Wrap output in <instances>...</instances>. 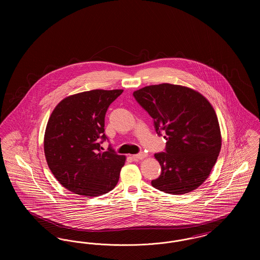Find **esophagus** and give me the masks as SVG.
<instances>
[{"instance_id": "1", "label": "esophagus", "mask_w": 260, "mask_h": 260, "mask_svg": "<svg viewBox=\"0 0 260 260\" xmlns=\"http://www.w3.org/2000/svg\"><path fill=\"white\" fill-rule=\"evenodd\" d=\"M146 157H147V154L144 153V152H141V153H139V154H136V155L133 156V158L136 159V160H143V159H145Z\"/></svg>"}]
</instances>
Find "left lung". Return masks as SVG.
I'll list each match as a JSON object with an SVG mask.
<instances>
[{
    "instance_id": "left-lung-1",
    "label": "left lung",
    "mask_w": 260,
    "mask_h": 260,
    "mask_svg": "<svg viewBox=\"0 0 260 260\" xmlns=\"http://www.w3.org/2000/svg\"><path fill=\"white\" fill-rule=\"evenodd\" d=\"M134 96L153 118L158 136L165 134L167 140L166 152L154 155L161 173L152 186L173 195L197 189L221 149L219 123L210 101L193 88L167 83L137 89Z\"/></svg>"
}]
</instances>
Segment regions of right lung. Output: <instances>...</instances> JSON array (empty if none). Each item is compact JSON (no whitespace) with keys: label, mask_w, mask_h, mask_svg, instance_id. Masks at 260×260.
Instances as JSON below:
<instances>
[{"label":"right lung","mask_w":260,"mask_h":260,"mask_svg":"<svg viewBox=\"0 0 260 260\" xmlns=\"http://www.w3.org/2000/svg\"><path fill=\"white\" fill-rule=\"evenodd\" d=\"M123 89H92L67 96L48 121L44 151L54 177L67 190L87 198L117 185L125 156L110 147L103 152L105 114ZM102 140V142L100 140Z\"/></svg>","instance_id":"obj_1"}]
</instances>
